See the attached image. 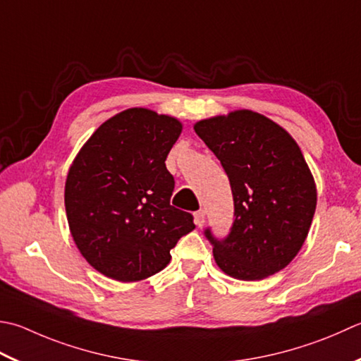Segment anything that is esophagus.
I'll use <instances>...</instances> for the list:
<instances>
[{
  "label": "esophagus",
  "mask_w": 361,
  "mask_h": 361,
  "mask_svg": "<svg viewBox=\"0 0 361 361\" xmlns=\"http://www.w3.org/2000/svg\"><path fill=\"white\" fill-rule=\"evenodd\" d=\"M204 219H207V214H204L203 209L195 211V213H194V221H195L197 227H202V225L204 224Z\"/></svg>",
  "instance_id": "esophagus-1"
}]
</instances>
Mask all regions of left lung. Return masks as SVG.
I'll list each match as a JSON object with an SVG mask.
<instances>
[{"instance_id":"8db88e82","label":"left lung","mask_w":361,"mask_h":361,"mask_svg":"<svg viewBox=\"0 0 361 361\" xmlns=\"http://www.w3.org/2000/svg\"><path fill=\"white\" fill-rule=\"evenodd\" d=\"M195 133L228 175L235 221L227 238L209 228L217 266L238 280H261L286 267L305 243L316 186L286 130L249 109L200 120Z\"/></svg>"}]
</instances>
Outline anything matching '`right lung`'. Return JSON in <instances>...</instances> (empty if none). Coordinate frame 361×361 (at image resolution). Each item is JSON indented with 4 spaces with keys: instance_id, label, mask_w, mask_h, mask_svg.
<instances>
[{
    "instance_id": "1",
    "label": "right lung",
    "mask_w": 361,
    "mask_h": 361,
    "mask_svg": "<svg viewBox=\"0 0 361 361\" xmlns=\"http://www.w3.org/2000/svg\"><path fill=\"white\" fill-rule=\"evenodd\" d=\"M183 126L171 116L131 108L98 128L70 167L66 211L87 263L109 279L139 281L164 269L194 217L171 204L166 158Z\"/></svg>"
}]
</instances>
